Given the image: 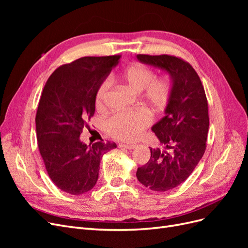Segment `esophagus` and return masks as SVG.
Masks as SVG:
<instances>
[{"mask_svg": "<svg viewBox=\"0 0 248 248\" xmlns=\"http://www.w3.org/2000/svg\"><path fill=\"white\" fill-rule=\"evenodd\" d=\"M119 147L127 149V150H132V149L137 147V145H134V144H120Z\"/></svg>", "mask_w": 248, "mask_h": 248, "instance_id": "1", "label": "esophagus"}]
</instances>
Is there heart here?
Here are the masks:
<instances>
[{
	"mask_svg": "<svg viewBox=\"0 0 248 248\" xmlns=\"http://www.w3.org/2000/svg\"><path fill=\"white\" fill-rule=\"evenodd\" d=\"M126 86L136 92H141V99L154 111L160 112L168 106L171 95V84L167 78H156L155 72L148 66L136 63L130 65L121 76ZM111 80L104 79L95 94L97 108L106 107ZM152 119L145 110L116 112L104 123V129L110 137L121 140H134L151 123Z\"/></svg>",
	"mask_w": 248,
	"mask_h": 248,
	"instance_id": "b5f03b06",
	"label": "heart"
}]
</instances>
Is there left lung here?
<instances>
[{
    "mask_svg": "<svg viewBox=\"0 0 248 248\" xmlns=\"http://www.w3.org/2000/svg\"><path fill=\"white\" fill-rule=\"evenodd\" d=\"M137 58L167 70L172 80L166 117L152 127L164 149L150 148L151 157L137 171L138 180L147 188L167 191L183 183L205 153L208 100L197 71L183 59L170 55Z\"/></svg>",
    "mask_w": 248,
    "mask_h": 248,
    "instance_id": "obj_1",
    "label": "left lung"
}]
</instances>
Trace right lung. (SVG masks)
Instances as JSON below:
<instances>
[{"label":"right lung","mask_w":248,"mask_h":248,"mask_svg":"<svg viewBox=\"0 0 248 248\" xmlns=\"http://www.w3.org/2000/svg\"><path fill=\"white\" fill-rule=\"evenodd\" d=\"M121 56L82 57L48 78L36 114L40 155L59 189L78 196L95 186L102 155L114 141L86 145L79 139L94 116L95 94Z\"/></svg>","instance_id":"right-lung-1"}]
</instances>
